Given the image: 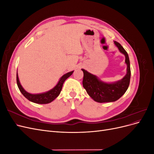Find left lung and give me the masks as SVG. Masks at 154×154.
Wrapping results in <instances>:
<instances>
[{
    "label": "left lung",
    "mask_w": 154,
    "mask_h": 154,
    "mask_svg": "<svg viewBox=\"0 0 154 154\" xmlns=\"http://www.w3.org/2000/svg\"><path fill=\"white\" fill-rule=\"evenodd\" d=\"M114 44L120 52L125 54V63L127 65V74L122 80L112 83H106L100 81L96 76L88 72L85 70L82 69L83 72V87L88 94L95 101L99 103L113 102L118 100L127 91L130 84L131 72L128 53L118 42L114 41Z\"/></svg>",
    "instance_id": "1"
}]
</instances>
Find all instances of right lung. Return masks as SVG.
Instances as JSON below:
<instances>
[{
	"instance_id": "right-lung-1",
	"label": "right lung",
	"mask_w": 154,
	"mask_h": 154,
	"mask_svg": "<svg viewBox=\"0 0 154 154\" xmlns=\"http://www.w3.org/2000/svg\"><path fill=\"white\" fill-rule=\"evenodd\" d=\"M73 72L74 71H71L66 74H64V75L62 76V78H60V80L57 83V85H56L53 88H52L51 90L46 92L42 93V94H30V93L26 92L20 85L19 80H18L17 72V83L20 91L27 100L35 103L47 104V103H51V101H53L54 99L57 98V97L59 96V94H60V92L62 91V86L64 82L66 81L67 78H68L71 75H72Z\"/></svg>"
}]
</instances>
